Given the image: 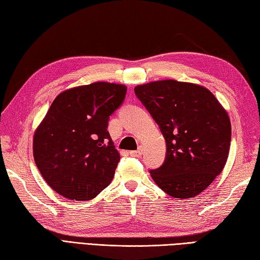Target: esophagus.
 <instances>
[{
    "label": "esophagus",
    "mask_w": 260,
    "mask_h": 260,
    "mask_svg": "<svg viewBox=\"0 0 260 260\" xmlns=\"http://www.w3.org/2000/svg\"><path fill=\"white\" fill-rule=\"evenodd\" d=\"M129 154H131V156H134V157H140L142 154H143V150H142V146L139 148V150L137 151H131L129 152Z\"/></svg>",
    "instance_id": "obj_1"
}]
</instances>
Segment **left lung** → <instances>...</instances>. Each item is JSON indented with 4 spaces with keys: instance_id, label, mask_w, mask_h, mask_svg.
Wrapping results in <instances>:
<instances>
[{
    "instance_id": "left-lung-1",
    "label": "left lung",
    "mask_w": 260,
    "mask_h": 260,
    "mask_svg": "<svg viewBox=\"0 0 260 260\" xmlns=\"http://www.w3.org/2000/svg\"><path fill=\"white\" fill-rule=\"evenodd\" d=\"M134 91L167 142V157L162 167L150 171L152 179L176 199L200 194L227 162L228 113L211 91L191 82L153 81Z\"/></svg>"
}]
</instances>
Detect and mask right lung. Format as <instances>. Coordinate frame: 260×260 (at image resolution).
<instances>
[{
    "label": "right lung",
    "instance_id": "right-lung-1",
    "mask_svg": "<svg viewBox=\"0 0 260 260\" xmlns=\"http://www.w3.org/2000/svg\"><path fill=\"white\" fill-rule=\"evenodd\" d=\"M126 90L124 85L98 81L64 90L51 104L33 136V157L60 196L91 200L112 182L120 156L108 120Z\"/></svg>",
    "mask_w": 260,
    "mask_h": 260
}]
</instances>
